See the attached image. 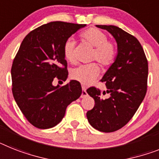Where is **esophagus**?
Returning <instances> with one entry per match:
<instances>
[{"label": "esophagus", "mask_w": 159, "mask_h": 159, "mask_svg": "<svg viewBox=\"0 0 159 159\" xmlns=\"http://www.w3.org/2000/svg\"><path fill=\"white\" fill-rule=\"evenodd\" d=\"M86 95H87V92H86V88L84 87V86H82V95H81V97H82V98H85Z\"/></svg>", "instance_id": "obj_1"}]
</instances>
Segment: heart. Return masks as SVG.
Returning <instances> with one entry per match:
<instances>
[{"mask_svg":"<svg viewBox=\"0 0 159 159\" xmlns=\"http://www.w3.org/2000/svg\"><path fill=\"white\" fill-rule=\"evenodd\" d=\"M80 37L92 47H94L90 60L97 61L103 67L110 66L114 62L116 56V48L114 43L107 40V35L105 32L98 28H90L83 31ZM63 55L65 60L70 63H74L75 57V42L69 38L63 45ZM100 69L94 63L80 65L71 70L70 76L83 85L91 83L98 77Z\"/></svg>","mask_w":159,"mask_h":159,"instance_id":"heart-1","label":"heart"}]
</instances>
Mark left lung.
I'll list each match as a JSON object with an SVG mask.
<instances>
[{"label": "left lung", "instance_id": "left-lung-1", "mask_svg": "<svg viewBox=\"0 0 159 159\" xmlns=\"http://www.w3.org/2000/svg\"><path fill=\"white\" fill-rule=\"evenodd\" d=\"M111 34L117 43V55L101 82L107 90L87 89L94 107L86 113L92 127L111 133L124 127L134 116L147 90L148 61L137 39L116 26L96 25ZM109 94L107 99L102 95Z\"/></svg>", "mask_w": 159, "mask_h": 159}]
</instances>
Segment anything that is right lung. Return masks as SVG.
Listing matches in <instances>:
<instances>
[{"instance_id":"right-lung-1","label":"right lung","mask_w":159,"mask_h":159,"mask_svg":"<svg viewBox=\"0 0 159 159\" xmlns=\"http://www.w3.org/2000/svg\"><path fill=\"white\" fill-rule=\"evenodd\" d=\"M86 24L52 22L30 31L22 40L11 68L12 92L24 116L34 127L52 128L66 107L82 94L81 84L71 80L54 86L55 77L65 81L67 61L63 45Z\"/></svg>"}]
</instances>
